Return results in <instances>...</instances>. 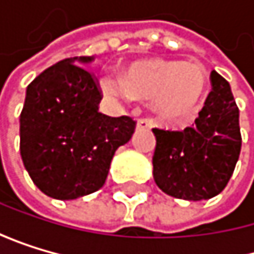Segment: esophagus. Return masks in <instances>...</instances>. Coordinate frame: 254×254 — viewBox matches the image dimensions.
I'll return each instance as SVG.
<instances>
[{
  "label": "esophagus",
  "mask_w": 254,
  "mask_h": 254,
  "mask_svg": "<svg viewBox=\"0 0 254 254\" xmlns=\"http://www.w3.org/2000/svg\"><path fill=\"white\" fill-rule=\"evenodd\" d=\"M137 128L138 129H149V128H152V122L149 119H138Z\"/></svg>",
  "instance_id": "34e87169"
}]
</instances>
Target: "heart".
<instances>
[{
    "label": "heart",
    "mask_w": 254,
    "mask_h": 254,
    "mask_svg": "<svg viewBox=\"0 0 254 254\" xmlns=\"http://www.w3.org/2000/svg\"><path fill=\"white\" fill-rule=\"evenodd\" d=\"M99 83L100 90L114 99H149L151 111L160 120L180 125L201 110L209 90V73L198 62L152 58L134 61L123 77L106 76Z\"/></svg>",
    "instance_id": "b5f03b06"
}]
</instances>
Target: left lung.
Listing matches in <instances>:
<instances>
[{
  "instance_id": "8db88e82",
  "label": "left lung",
  "mask_w": 254,
  "mask_h": 254,
  "mask_svg": "<svg viewBox=\"0 0 254 254\" xmlns=\"http://www.w3.org/2000/svg\"><path fill=\"white\" fill-rule=\"evenodd\" d=\"M157 186L174 198L201 201L224 190L241 152L239 110L230 83L212 73V91L193 128L152 129Z\"/></svg>"
}]
</instances>
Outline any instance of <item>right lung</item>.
Instances as JSON below:
<instances>
[{
	"label": "right lung",
	"instance_id": "1",
	"mask_svg": "<svg viewBox=\"0 0 254 254\" xmlns=\"http://www.w3.org/2000/svg\"><path fill=\"white\" fill-rule=\"evenodd\" d=\"M93 59H64L25 90L19 116L21 158L36 188L55 199H76L99 190L114 152L134 134L131 117L99 113V88L80 66Z\"/></svg>",
	"mask_w": 254,
	"mask_h": 254
}]
</instances>
